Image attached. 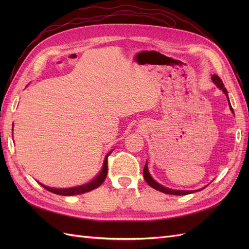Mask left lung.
<instances>
[{"mask_svg":"<svg viewBox=\"0 0 249 249\" xmlns=\"http://www.w3.org/2000/svg\"><path fill=\"white\" fill-rule=\"evenodd\" d=\"M212 81L214 84L221 89L223 93L225 94V96L228 97V101H229V106H230V109L231 111L233 113V110L231 108V105L230 103V100H229V94H228V90L225 89L223 83L221 81V79L217 76V74H213L212 76ZM143 178H144L145 182L152 187L154 188V189L160 191V192H163V193H166V194H171V195H186V194H190V193H194L196 192V190H175V189H170V188H167L165 186H162L161 184H159L158 182H156V180L152 178V176H150V173L148 171V168H147V163H145V166H144V169H143ZM203 188H201L200 190H202Z\"/></svg>","mask_w":249,"mask_h":249,"instance_id":"8db88e82","label":"left lung"}]
</instances>
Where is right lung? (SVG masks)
<instances>
[{
	"label": "right lung",
	"mask_w": 249,
	"mask_h": 249,
	"mask_svg": "<svg viewBox=\"0 0 249 249\" xmlns=\"http://www.w3.org/2000/svg\"><path fill=\"white\" fill-rule=\"evenodd\" d=\"M110 154H111V152L106 156V158H105L103 167L99 173V176H97L95 178H93L91 182H89L87 184L77 186V187H71V188H52V187L43 185L41 183H39V184L48 191L58 194V195H63V196H71V195H78V194L91 191V190L95 189V188L100 187L104 183V180L106 179L107 172H108V157Z\"/></svg>",
	"instance_id": "1"
}]
</instances>
